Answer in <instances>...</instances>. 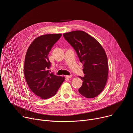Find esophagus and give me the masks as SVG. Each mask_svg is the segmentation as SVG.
<instances>
[{
	"label": "esophagus",
	"mask_w": 133,
	"mask_h": 133,
	"mask_svg": "<svg viewBox=\"0 0 133 133\" xmlns=\"http://www.w3.org/2000/svg\"><path fill=\"white\" fill-rule=\"evenodd\" d=\"M71 77H72V75H67L65 76L66 78H70Z\"/></svg>",
	"instance_id": "esophagus-1"
}]
</instances>
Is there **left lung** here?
Segmentation results:
<instances>
[{
	"instance_id": "8db88e82",
	"label": "left lung",
	"mask_w": 133,
	"mask_h": 133,
	"mask_svg": "<svg viewBox=\"0 0 133 133\" xmlns=\"http://www.w3.org/2000/svg\"><path fill=\"white\" fill-rule=\"evenodd\" d=\"M63 36L83 64L85 75L83 77L79 76L83 82L79 92L87 98L96 97L103 90L108 78V61L104 48L96 39L84 31H73Z\"/></svg>"
}]
</instances>
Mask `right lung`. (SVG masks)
I'll return each mask as SVG.
<instances>
[{"instance_id": "obj_1", "label": "right lung", "mask_w": 133, "mask_h": 133, "mask_svg": "<svg viewBox=\"0 0 133 133\" xmlns=\"http://www.w3.org/2000/svg\"><path fill=\"white\" fill-rule=\"evenodd\" d=\"M61 36V34L39 36L30 45L26 54L24 74L26 82L35 95L43 99L55 95L65 80L64 77L57 76L48 70L51 66L48 54Z\"/></svg>"}]
</instances>
